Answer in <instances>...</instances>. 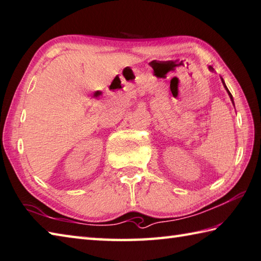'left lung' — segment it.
I'll return each instance as SVG.
<instances>
[{"mask_svg":"<svg viewBox=\"0 0 261 261\" xmlns=\"http://www.w3.org/2000/svg\"><path fill=\"white\" fill-rule=\"evenodd\" d=\"M209 70H213V68H212V66H209ZM222 81H223V79H222ZM223 84H224V81H223ZM224 86H225V84H224ZM225 88H226V90H227V93H228L229 97H231V99H232V101H233V97H232L231 93H229V91H228V89H227V87H226V86H225Z\"/></svg>","mask_w":261,"mask_h":261,"instance_id":"left-lung-1","label":"left lung"}]
</instances>
